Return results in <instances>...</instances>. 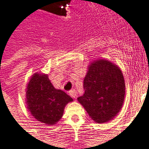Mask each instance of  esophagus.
<instances>
[{"label":"esophagus","mask_w":149,"mask_h":149,"mask_svg":"<svg viewBox=\"0 0 149 149\" xmlns=\"http://www.w3.org/2000/svg\"><path fill=\"white\" fill-rule=\"evenodd\" d=\"M69 94H70V97H72L73 98H75L76 97V94H77V93H76V91L75 90H71V91L69 92Z\"/></svg>","instance_id":"esophagus-1"}]
</instances>
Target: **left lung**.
<instances>
[{"label":"left lung","instance_id":"left-lung-1","mask_svg":"<svg viewBox=\"0 0 149 149\" xmlns=\"http://www.w3.org/2000/svg\"><path fill=\"white\" fill-rule=\"evenodd\" d=\"M85 93L78 101L95 122L112 120L122 107L125 84L120 68L106 59L92 62L83 81Z\"/></svg>","mask_w":149,"mask_h":149}]
</instances>
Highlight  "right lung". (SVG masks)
<instances>
[{"instance_id": "1", "label": "right lung", "mask_w": 149, "mask_h": 149, "mask_svg": "<svg viewBox=\"0 0 149 149\" xmlns=\"http://www.w3.org/2000/svg\"><path fill=\"white\" fill-rule=\"evenodd\" d=\"M73 99L55 89L47 74L35 73L26 89V103L31 114L40 122L55 125L63 114L64 108Z\"/></svg>"}]
</instances>
